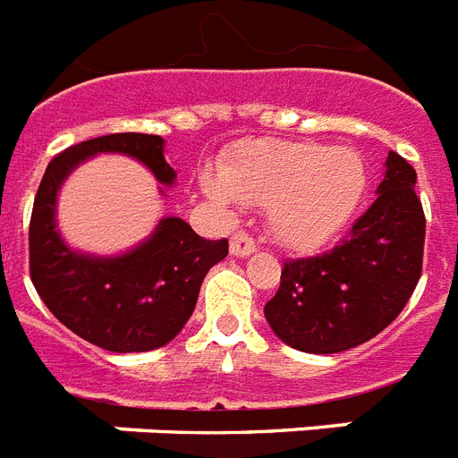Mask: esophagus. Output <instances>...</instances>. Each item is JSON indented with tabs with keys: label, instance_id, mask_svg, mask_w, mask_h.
Segmentation results:
<instances>
[{
	"label": "esophagus",
	"instance_id": "obj_1",
	"mask_svg": "<svg viewBox=\"0 0 458 458\" xmlns=\"http://www.w3.org/2000/svg\"><path fill=\"white\" fill-rule=\"evenodd\" d=\"M229 250H232L233 258H248V255H252V252L258 250V246H255V241H252L250 233L239 232L232 236Z\"/></svg>",
	"mask_w": 458,
	"mask_h": 458
}]
</instances>
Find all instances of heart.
Here are the masks:
<instances>
[{
  "label": "heart",
  "instance_id": "obj_1",
  "mask_svg": "<svg viewBox=\"0 0 458 458\" xmlns=\"http://www.w3.org/2000/svg\"><path fill=\"white\" fill-rule=\"evenodd\" d=\"M200 186L219 208L243 200L267 208V225L281 246L319 250L360 208L369 186L367 163L347 146L286 139H248L226 153L219 172Z\"/></svg>",
  "mask_w": 458,
  "mask_h": 458
}]
</instances>
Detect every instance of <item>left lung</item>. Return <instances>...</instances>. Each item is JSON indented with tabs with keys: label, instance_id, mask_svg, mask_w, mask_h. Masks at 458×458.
Instances as JSON below:
<instances>
[{
	"label": "left lung",
	"instance_id": "left-lung-1",
	"mask_svg": "<svg viewBox=\"0 0 458 458\" xmlns=\"http://www.w3.org/2000/svg\"><path fill=\"white\" fill-rule=\"evenodd\" d=\"M416 170L387 153L378 199L350 239L333 250L284 262L281 286L265 305L272 331L310 354H335L390 327L420 279L426 217Z\"/></svg>",
	"mask_w": 458,
	"mask_h": 458
}]
</instances>
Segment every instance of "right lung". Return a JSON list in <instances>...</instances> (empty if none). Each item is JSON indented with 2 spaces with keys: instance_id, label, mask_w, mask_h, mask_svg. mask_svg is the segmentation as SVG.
I'll return each instance as SVG.
<instances>
[{
  "instance_id": "obj_1",
  "label": "right lung",
  "mask_w": 458,
  "mask_h": 458,
  "mask_svg": "<svg viewBox=\"0 0 458 458\" xmlns=\"http://www.w3.org/2000/svg\"><path fill=\"white\" fill-rule=\"evenodd\" d=\"M165 139L158 134H106L58 153L39 182L30 217V279L49 312L91 345L111 352H148L177 335L199 300L200 284L229 241H206L179 217H163L148 239L123 255L71 248L56 229L61 186L80 163L98 153H123L172 186ZM163 193V189H160Z\"/></svg>"
}]
</instances>
